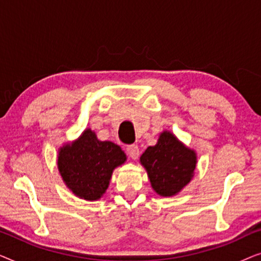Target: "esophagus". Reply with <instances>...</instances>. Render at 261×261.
Returning <instances> with one entry per match:
<instances>
[{
	"mask_svg": "<svg viewBox=\"0 0 261 261\" xmlns=\"http://www.w3.org/2000/svg\"><path fill=\"white\" fill-rule=\"evenodd\" d=\"M126 151H127V154L129 155L132 159H138L139 155H140V149H139L138 145L127 146Z\"/></svg>",
	"mask_w": 261,
	"mask_h": 261,
	"instance_id": "34e87169",
	"label": "esophagus"
}]
</instances>
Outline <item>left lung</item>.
I'll use <instances>...</instances> for the list:
<instances>
[{
	"instance_id": "left-lung-1",
	"label": "left lung",
	"mask_w": 261,
	"mask_h": 261,
	"mask_svg": "<svg viewBox=\"0 0 261 261\" xmlns=\"http://www.w3.org/2000/svg\"><path fill=\"white\" fill-rule=\"evenodd\" d=\"M152 188L160 196H173L189 181L196 169V154L170 132L160 135L158 144L149 146L140 156Z\"/></svg>"
}]
</instances>
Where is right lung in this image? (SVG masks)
<instances>
[{"mask_svg": "<svg viewBox=\"0 0 261 261\" xmlns=\"http://www.w3.org/2000/svg\"><path fill=\"white\" fill-rule=\"evenodd\" d=\"M126 162L120 146L99 141L87 129L73 144L60 148L58 169L67 188L78 197L96 201L105 194L113 170Z\"/></svg>", "mask_w": 261, "mask_h": 261, "instance_id": "obj_1", "label": "right lung"}]
</instances>
